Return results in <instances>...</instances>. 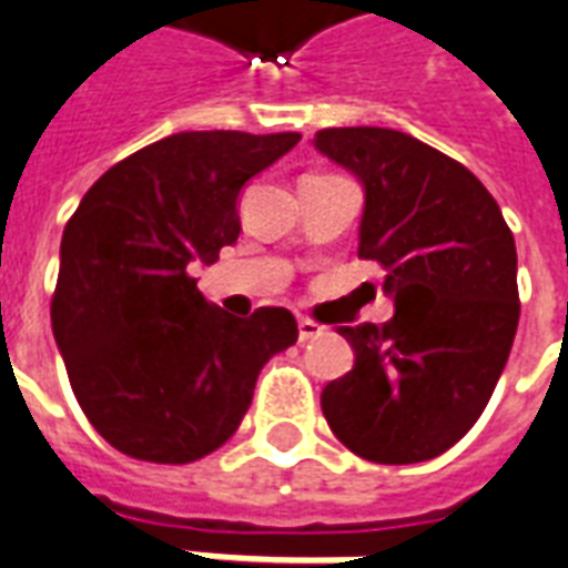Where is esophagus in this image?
I'll return each mask as SVG.
<instances>
[{"label":"esophagus","mask_w":568,"mask_h":568,"mask_svg":"<svg viewBox=\"0 0 568 568\" xmlns=\"http://www.w3.org/2000/svg\"><path fill=\"white\" fill-rule=\"evenodd\" d=\"M322 324H315V322H310V318H301V322H297V339L301 342H310V339H315V336H322Z\"/></svg>","instance_id":"esophagus-1"}]
</instances>
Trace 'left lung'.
<instances>
[{
  "instance_id": "1",
  "label": "left lung",
  "mask_w": 568,
  "mask_h": 568,
  "mask_svg": "<svg viewBox=\"0 0 568 568\" xmlns=\"http://www.w3.org/2000/svg\"><path fill=\"white\" fill-rule=\"evenodd\" d=\"M313 145L363 184L357 255L378 262L387 324L339 327L354 369L322 393L327 426L378 465L447 453L486 410L518 327V255L470 169L389 128H327Z\"/></svg>"
}]
</instances>
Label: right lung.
<instances>
[{"mask_svg":"<svg viewBox=\"0 0 568 568\" xmlns=\"http://www.w3.org/2000/svg\"><path fill=\"white\" fill-rule=\"evenodd\" d=\"M301 133L190 130L94 181L62 235L53 336L73 396L106 444L187 465L241 426L258 372L297 342L283 306L235 318L187 274L241 235L237 196Z\"/></svg>","mask_w":568,"mask_h":568,"instance_id":"add662e5","label":"right lung"}]
</instances>
